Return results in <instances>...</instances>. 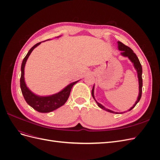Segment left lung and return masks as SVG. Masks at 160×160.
Returning <instances> with one entry per match:
<instances>
[{"instance_id":"left-lung-1","label":"left lung","mask_w":160,"mask_h":160,"mask_svg":"<svg viewBox=\"0 0 160 160\" xmlns=\"http://www.w3.org/2000/svg\"><path fill=\"white\" fill-rule=\"evenodd\" d=\"M118 49H119V51H122L121 54H122V55H123L124 57H128L129 58V59L133 63L135 69H136V71L138 72V81H139V95H138V98L136 102L135 103V104L133 105L132 108H131L129 109V111H130V110H132L135 105H136V104L139 102L140 99H141V97H142V85H143L142 76V65H141V63H140V62L138 59L137 55L135 54V53L133 51V50L131 49V48H129V47H128L126 45H125L123 43H122V42H120V41H118ZM91 95H92V96H93V98L95 99V101H96L97 104L98 105V106L100 108H101L102 109H104L105 111H108V112H110V113H117V114L118 113H122L115 112V111H111L110 109L105 108L103 105L100 104L99 103H98V101L95 100V97H94V85H93V89H92V91H91Z\"/></svg>"}]
</instances>
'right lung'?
<instances>
[{
	"mask_svg": "<svg viewBox=\"0 0 160 160\" xmlns=\"http://www.w3.org/2000/svg\"><path fill=\"white\" fill-rule=\"evenodd\" d=\"M41 43V42H38L36 45H34L28 51L27 55L24 58L21 65V76L20 79V85L24 98H25L26 102L31 107H32L36 111H38V112L49 113L61 107L62 105H63L66 103V101L69 97L72 86L77 83L79 81L72 82V83L67 85L62 91L59 92V93L49 96H38L35 95V93H33L31 90H29V89L26 85L25 82V77H24V74H25V66L27 60L31 55V52L35 47L39 45Z\"/></svg>",
	"mask_w": 160,
	"mask_h": 160,
	"instance_id": "1",
	"label": "right lung"
}]
</instances>
